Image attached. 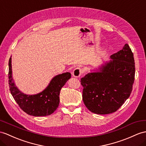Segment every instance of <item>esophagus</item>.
Here are the masks:
<instances>
[{"mask_svg": "<svg viewBox=\"0 0 146 146\" xmlns=\"http://www.w3.org/2000/svg\"><path fill=\"white\" fill-rule=\"evenodd\" d=\"M82 74V70L80 69V67H77L73 70L72 72V76L74 77H79Z\"/></svg>", "mask_w": 146, "mask_h": 146, "instance_id": "obj_1", "label": "esophagus"}]
</instances>
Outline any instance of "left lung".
<instances>
[{"instance_id":"obj_1","label":"left lung","mask_w":146,"mask_h":146,"mask_svg":"<svg viewBox=\"0 0 146 146\" xmlns=\"http://www.w3.org/2000/svg\"><path fill=\"white\" fill-rule=\"evenodd\" d=\"M99 69L80 79L83 101L92 113L106 115L117 111L129 97L135 76L133 53L126 44Z\"/></svg>"}]
</instances>
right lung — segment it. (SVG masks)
Instances as JSON below:
<instances>
[{
    "mask_svg": "<svg viewBox=\"0 0 146 146\" xmlns=\"http://www.w3.org/2000/svg\"><path fill=\"white\" fill-rule=\"evenodd\" d=\"M11 62L10 57L9 62L10 91L20 108L28 115L34 116H48L54 113L59 104L60 91L70 78V73H63L53 77L48 87L40 93L26 95L20 92L14 84Z\"/></svg>",
    "mask_w": 146,
    "mask_h": 146,
    "instance_id": "1",
    "label": "right lung"
}]
</instances>
